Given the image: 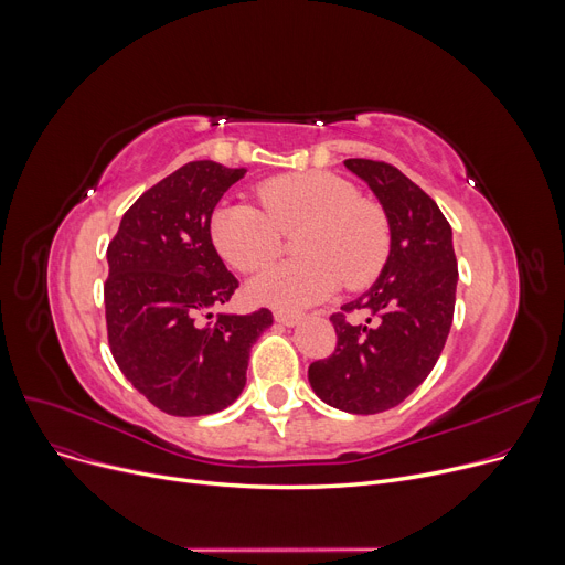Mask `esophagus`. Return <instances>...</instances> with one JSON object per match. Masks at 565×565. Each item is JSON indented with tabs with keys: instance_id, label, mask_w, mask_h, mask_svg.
I'll return each mask as SVG.
<instances>
[{
	"instance_id": "1",
	"label": "esophagus",
	"mask_w": 565,
	"mask_h": 565,
	"mask_svg": "<svg viewBox=\"0 0 565 565\" xmlns=\"http://www.w3.org/2000/svg\"><path fill=\"white\" fill-rule=\"evenodd\" d=\"M274 317H276V321H278V323H282V326H296L298 321L303 319L301 315H296V312H285V310H276V312H274Z\"/></svg>"
}]
</instances>
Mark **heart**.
Wrapping results in <instances>:
<instances>
[{"label": "heart", "instance_id": "obj_1", "mask_svg": "<svg viewBox=\"0 0 565 565\" xmlns=\"http://www.w3.org/2000/svg\"><path fill=\"white\" fill-rule=\"evenodd\" d=\"M264 210L239 203L212 216V239L232 267L255 274L282 250V232H296L301 259L282 262L250 285L255 301L298 310L323 301L342 282L360 289L376 280L390 255L385 212L328 171L285 173L257 186Z\"/></svg>", "mask_w": 565, "mask_h": 565}]
</instances>
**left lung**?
Listing matches in <instances>:
<instances>
[{"mask_svg": "<svg viewBox=\"0 0 565 565\" xmlns=\"http://www.w3.org/2000/svg\"><path fill=\"white\" fill-rule=\"evenodd\" d=\"M344 166L383 205L390 255L372 289L330 315L338 347L310 364L308 379L328 406L376 415L399 406L436 367L454 319L458 269L451 225L434 198L392 163L347 159Z\"/></svg>", "mask_w": 565, "mask_h": 565, "instance_id": "8db88e82", "label": "left lung"}]
</instances>
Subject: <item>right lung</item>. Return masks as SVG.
Wrapping results in <instances>:
<instances>
[{
  "mask_svg": "<svg viewBox=\"0 0 565 565\" xmlns=\"http://www.w3.org/2000/svg\"><path fill=\"white\" fill-rule=\"evenodd\" d=\"M246 169L203 159L150 186L109 242L105 310L109 349L146 399L175 417L227 408L246 385L250 347L274 315L198 317L239 287L212 244V214Z\"/></svg>",
  "mask_w": 565,
  "mask_h": 565,
  "instance_id": "obj_1",
  "label": "right lung"
}]
</instances>
